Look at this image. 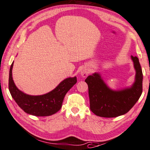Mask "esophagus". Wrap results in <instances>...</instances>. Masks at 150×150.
<instances>
[{
    "label": "esophagus",
    "mask_w": 150,
    "mask_h": 150,
    "mask_svg": "<svg viewBox=\"0 0 150 150\" xmlns=\"http://www.w3.org/2000/svg\"><path fill=\"white\" fill-rule=\"evenodd\" d=\"M88 74H89V71H88V69H82L81 71V75L82 77H86L88 75Z\"/></svg>",
    "instance_id": "1"
}]
</instances>
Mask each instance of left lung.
Returning a JSON list of instances; mask_svg holds the SVG:
<instances>
[{
	"mask_svg": "<svg viewBox=\"0 0 150 150\" xmlns=\"http://www.w3.org/2000/svg\"><path fill=\"white\" fill-rule=\"evenodd\" d=\"M136 74L135 81L129 88L113 90L107 86L99 73L85 80L88 86L90 110L96 116L112 118L123 115L131 110L142 93L143 73L139 59L131 57Z\"/></svg>",
	"mask_w": 150,
	"mask_h": 150,
	"instance_id": "8db88e82",
	"label": "left lung"
}]
</instances>
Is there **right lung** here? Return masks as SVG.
I'll return each instance as SVG.
<instances>
[{"label": "right lung", "mask_w": 150, "mask_h": 150, "mask_svg": "<svg viewBox=\"0 0 150 150\" xmlns=\"http://www.w3.org/2000/svg\"><path fill=\"white\" fill-rule=\"evenodd\" d=\"M13 62L11 64L8 89L11 96L25 112L36 117H47L57 113L62 107L66 93L77 83V77H69L62 81L53 90L40 96L26 94L15 86L12 77Z\"/></svg>", "instance_id": "add662e5"}]
</instances>
